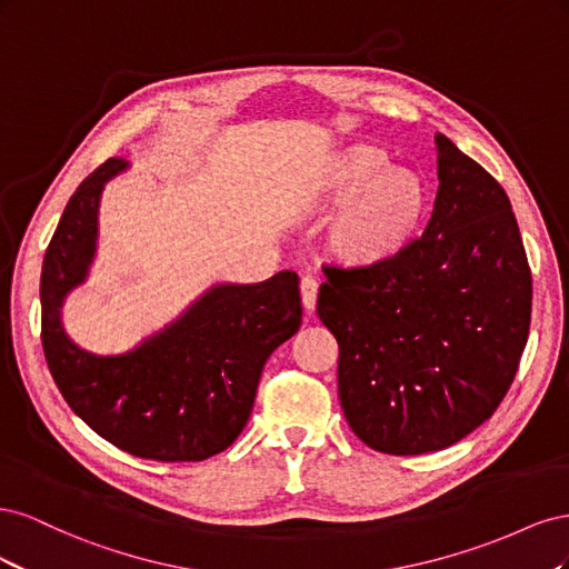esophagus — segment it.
Returning <instances> with one entry per match:
<instances>
[{
    "label": "esophagus",
    "mask_w": 569,
    "mask_h": 569,
    "mask_svg": "<svg viewBox=\"0 0 569 569\" xmlns=\"http://www.w3.org/2000/svg\"><path fill=\"white\" fill-rule=\"evenodd\" d=\"M301 301L306 311H313L318 301V280L308 278V274L301 280Z\"/></svg>",
    "instance_id": "34e87169"
}]
</instances>
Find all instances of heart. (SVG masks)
Listing matches in <instances>:
<instances>
[{
	"mask_svg": "<svg viewBox=\"0 0 569 569\" xmlns=\"http://www.w3.org/2000/svg\"><path fill=\"white\" fill-rule=\"evenodd\" d=\"M318 194L341 201L325 244L335 261L375 268L399 253L416 234L427 209L422 180L408 168L387 166L370 144H353L325 163Z\"/></svg>",
	"mask_w": 569,
	"mask_h": 569,
	"instance_id": "1",
	"label": "heart"
}]
</instances>
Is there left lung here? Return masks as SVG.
<instances>
[{
	"label": "left lung",
	"instance_id": "8db88e82",
	"mask_svg": "<svg viewBox=\"0 0 569 569\" xmlns=\"http://www.w3.org/2000/svg\"><path fill=\"white\" fill-rule=\"evenodd\" d=\"M422 237L375 268L322 266L353 435L391 456L441 451L493 416L518 372L531 270L506 189L441 132Z\"/></svg>",
	"mask_w": 569,
	"mask_h": 569
}]
</instances>
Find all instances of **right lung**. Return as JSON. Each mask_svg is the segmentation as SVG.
Returning <instances> with one entry per match:
<instances>
[{
	"mask_svg": "<svg viewBox=\"0 0 569 569\" xmlns=\"http://www.w3.org/2000/svg\"><path fill=\"white\" fill-rule=\"evenodd\" d=\"M109 159L68 201L42 263V349L66 403L94 432L137 458L206 460L242 432L268 356L301 325L299 274L216 284L163 332L120 356H94L68 339L61 303L88 278Z\"/></svg>",
	"mask_w": 569,
	"mask_h": 569,
	"instance_id": "obj_1",
	"label": "right lung"
}]
</instances>
